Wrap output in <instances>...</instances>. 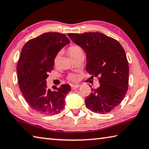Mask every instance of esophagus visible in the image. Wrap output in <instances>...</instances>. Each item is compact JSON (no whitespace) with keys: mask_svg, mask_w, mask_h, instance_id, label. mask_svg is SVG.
<instances>
[{"mask_svg":"<svg viewBox=\"0 0 149 149\" xmlns=\"http://www.w3.org/2000/svg\"><path fill=\"white\" fill-rule=\"evenodd\" d=\"M79 87H80L79 85H72V89H77V88H79Z\"/></svg>","mask_w":149,"mask_h":149,"instance_id":"34e87169","label":"esophagus"}]
</instances>
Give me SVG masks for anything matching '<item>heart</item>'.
Wrapping results in <instances>:
<instances>
[{
  "label": "heart",
  "mask_w": 149,
  "mask_h": 149,
  "mask_svg": "<svg viewBox=\"0 0 149 149\" xmlns=\"http://www.w3.org/2000/svg\"><path fill=\"white\" fill-rule=\"evenodd\" d=\"M68 52L70 56H71L73 59L80 56L81 54H84L82 49H81L79 46H77V45H72V46H70L68 48ZM58 58H59V54H57L56 56H55L54 59V62L55 64H56L57 63L58 60ZM77 79H78L77 76L74 74H70L68 75V79L72 81H76Z\"/></svg>",
  "instance_id": "heart-1"
}]
</instances>
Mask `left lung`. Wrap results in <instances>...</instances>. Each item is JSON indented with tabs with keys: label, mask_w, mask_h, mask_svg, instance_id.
<instances>
[{
	"label": "left lung",
	"mask_w": 149,
	"mask_h": 149,
	"mask_svg": "<svg viewBox=\"0 0 149 149\" xmlns=\"http://www.w3.org/2000/svg\"><path fill=\"white\" fill-rule=\"evenodd\" d=\"M72 41L86 54V70L99 77L100 86L85 98L88 109L109 112L119 105L128 89L129 66L125 52L116 40L99 32L68 33Z\"/></svg>",
	"instance_id": "obj_1"
}]
</instances>
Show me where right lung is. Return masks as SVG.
Here are the masks:
<instances>
[{
  "instance_id": "right-lung-1",
  "label": "right lung",
  "mask_w": 149,
  "mask_h": 149,
  "mask_svg": "<svg viewBox=\"0 0 149 149\" xmlns=\"http://www.w3.org/2000/svg\"><path fill=\"white\" fill-rule=\"evenodd\" d=\"M70 40L65 34L45 33L30 39L22 49L17 65V81L27 102L42 114L59 113L65 106V98L71 91L70 85L54 90L47 87L46 79L54 69V59Z\"/></svg>"
}]
</instances>
